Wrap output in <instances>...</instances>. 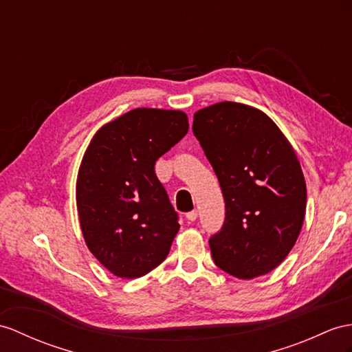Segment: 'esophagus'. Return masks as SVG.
<instances>
[{
	"mask_svg": "<svg viewBox=\"0 0 352 352\" xmlns=\"http://www.w3.org/2000/svg\"><path fill=\"white\" fill-rule=\"evenodd\" d=\"M197 217H199V212H197V210H191V212H188L186 213V219L188 221H195L197 219Z\"/></svg>",
	"mask_w": 352,
	"mask_h": 352,
	"instance_id": "1",
	"label": "esophagus"
}]
</instances>
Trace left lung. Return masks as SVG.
I'll use <instances>...</instances> for the list:
<instances>
[{
    "label": "left lung",
    "instance_id": "1",
    "mask_svg": "<svg viewBox=\"0 0 352 352\" xmlns=\"http://www.w3.org/2000/svg\"><path fill=\"white\" fill-rule=\"evenodd\" d=\"M192 131L226 201L224 224L209 239L213 263L239 279L265 275L303 226L306 184L294 149L267 115L233 101L197 111Z\"/></svg>",
    "mask_w": 352,
    "mask_h": 352
}]
</instances>
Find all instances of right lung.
I'll return each instance as SVG.
<instances>
[{
    "mask_svg": "<svg viewBox=\"0 0 352 352\" xmlns=\"http://www.w3.org/2000/svg\"><path fill=\"white\" fill-rule=\"evenodd\" d=\"M188 128L184 111L134 109L102 126L85 152L76 186L82 233L115 276H144L168 255L179 215L155 162Z\"/></svg>",
    "mask_w": 352,
    "mask_h": 352,
    "instance_id": "add662e5",
    "label": "right lung"
}]
</instances>
